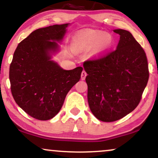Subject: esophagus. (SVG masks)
Returning a JSON list of instances; mask_svg holds the SVG:
<instances>
[{"label":"esophagus","mask_w":158,"mask_h":158,"mask_svg":"<svg viewBox=\"0 0 158 158\" xmlns=\"http://www.w3.org/2000/svg\"><path fill=\"white\" fill-rule=\"evenodd\" d=\"M86 77H87V73H86L85 71H83L82 72H81V80H85Z\"/></svg>","instance_id":"34e87169"}]
</instances>
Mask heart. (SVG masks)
Returning a JSON list of instances; mask_svg holds the SVG:
<instances>
[{
	"mask_svg": "<svg viewBox=\"0 0 158 158\" xmlns=\"http://www.w3.org/2000/svg\"><path fill=\"white\" fill-rule=\"evenodd\" d=\"M73 48L76 52H86L93 49L95 56H102L111 49L114 39L109 33L95 30H83L73 38Z\"/></svg>",
	"mask_w": 158,
	"mask_h": 158,
	"instance_id": "obj_1",
	"label": "heart"
}]
</instances>
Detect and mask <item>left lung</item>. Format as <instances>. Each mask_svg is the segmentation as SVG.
<instances>
[{"instance_id": "8db88e82", "label": "left lung", "mask_w": 158, "mask_h": 158, "mask_svg": "<svg viewBox=\"0 0 158 158\" xmlns=\"http://www.w3.org/2000/svg\"><path fill=\"white\" fill-rule=\"evenodd\" d=\"M120 35L117 49L95 60L85 61L87 101L93 115L103 122L122 119L136 108L149 79L147 56L129 31Z\"/></svg>"}]
</instances>
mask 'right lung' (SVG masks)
I'll list each match as a JSON object with an SVG mask.
<instances>
[{"instance_id": "obj_1", "label": "right lung", "mask_w": 158, "mask_h": 158, "mask_svg": "<svg viewBox=\"0 0 158 158\" xmlns=\"http://www.w3.org/2000/svg\"><path fill=\"white\" fill-rule=\"evenodd\" d=\"M69 25H54L32 32L18 44L10 65L15 102L39 120L50 119L59 112L67 93L81 78L82 67L67 71L52 60Z\"/></svg>"}]
</instances>
